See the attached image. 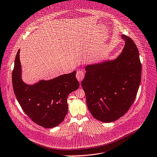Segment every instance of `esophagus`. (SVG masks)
Masks as SVG:
<instances>
[{"mask_svg":"<svg viewBox=\"0 0 157 157\" xmlns=\"http://www.w3.org/2000/svg\"><path fill=\"white\" fill-rule=\"evenodd\" d=\"M84 77V71L83 70H79L76 73V78L79 82H81Z\"/></svg>","mask_w":157,"mask_h":157,"instance_id":"34e87169","label":"esophagus"}]
</instances>
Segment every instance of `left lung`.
Wrapping results in <instances>:
<instances>
[{"label":"left lung","mask_w":157,"mask_h":157,"mask_svg":"<svg viewBox=\"0 0 157 157\" xmlns=\"http://www.w3.org/2000/svg\"><path fill=\"white\" fill-rule=\"evenodd\" d=\"M124 46L113 59L85 66L81 82L90 113L96 120L110 123L119 119L130 109L141 82V65L133 40L121 35Z\"/></svg>","instance_id":"left-lung-1"}]
</instances>
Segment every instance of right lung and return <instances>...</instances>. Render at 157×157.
I'll list each match as a JSON object with an SVG mask.
<instances>
[{
	"mask_svg": "<svg viewBox=\"0 0 157 157\" xmlns=\"http://www.w3.org/2000/svg\"><path fill=\"white\" fill-rule=\"evenodd\" d=\"M19 54L20 49L16 56L12 79L20 106L34 123L42 127L51 128L59 125L67 113L68 95L79 86L76 71L33 84H27L22 78Z\"/></svg>",
	"mask_w": 157,
	"mask_h": 157,
	"instance_id": "1",
	"label": "right lung"
}]
</instances>
